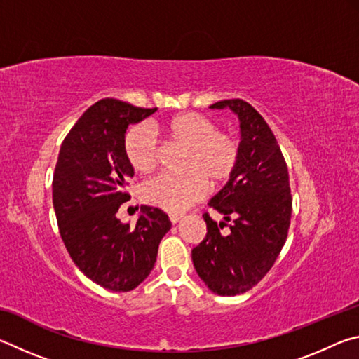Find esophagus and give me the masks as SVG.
<instances>
[{
	"instance_id": "esophagus-1",
	"label": "esophagus",
	"mask_w": 359,
	"mask_h": 359,
	"mask_svg": "<svg viewBox=\"0 0 359 359\" xmlns=\"http://www.w3.org/2000/svg\"><path fill=\"white\" fill-rule=\"evenodd\" d=\"M180 218H182V215H180V214H169V220H171V223H172V224L179 223V222H180Z\"/></svg>"
}]
</instances>
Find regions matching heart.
I'll list each match as a JSON object with an SVG mask.
<instances>
[{"label": "heart", "mask_w": 359, "mask_h": 359, "mask_svg": "<svg viewBox=\"0 0 359 359\" xmlns=\"http://www.w3.org/2000/svg\"><path fill=\"white\" fill-rule=\"evenodd\" d=\"M168 141L187 149L184 174L160 175L144 185V199L166 212H182L203 198L205 187L220 188L233 177L241 158V144L231 133L220 131L214 120L198 112H180L158 125ZM125 155L139 174H151L160 165L161 150L147 126L126 133Z\"/></svg>", "instance_id": "b5f03b06"}]
</instances>
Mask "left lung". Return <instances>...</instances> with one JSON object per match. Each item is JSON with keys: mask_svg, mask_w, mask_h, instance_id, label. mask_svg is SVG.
Instances as JSON below:
<instances>
[{"mask_svg": "<svg viewBox=\"0 0 359 359\" xmlns=\"http://www.w3.org/2000/svg\"><path fill=\"white\" fill-rule=\"evenodd\" d=\"M229 107L241 121V158L226 185L209 201L228 233L204 214L208 234L191 250L201 280L220 296H236L263 278L287 241L291 220L288 168L274 133L244 100H223L210 109Z\"/></svg>", "mask_w": 359, "mask_h": 359, "instance_id": "left-lung-1", "label": "left lung"}]
</instances>
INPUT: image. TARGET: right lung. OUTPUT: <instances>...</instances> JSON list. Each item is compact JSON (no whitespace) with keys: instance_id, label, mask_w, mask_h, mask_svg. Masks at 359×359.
<instances>
[{"instance_id":"add662e5","label":"right lung","mask_w":359,"mask_h":359,"mask_svg":"<svg viewBox=\"0 0 359 359\" xmlns=\"http://www.w3.org/2000/svg\"><path fill=\"white\" fill-rule=\"evenodd\" d=\"M156 111L106 98L95 102L65 137L53 172L52 196L66 250L90 280L131 291L154 269L169 217L144 205L136 226L117 218L128 199L135 169L125 155V133Z\"/></svg>"}]
</instances>
